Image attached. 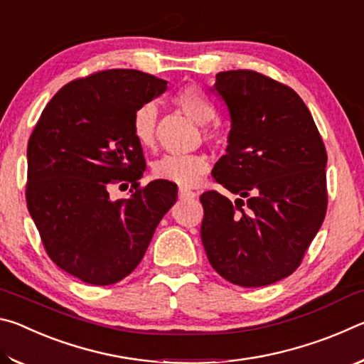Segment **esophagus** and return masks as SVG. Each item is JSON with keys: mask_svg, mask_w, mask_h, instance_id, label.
Instances as JSON below:
<instances>
[{"mask_svg": "<svg viewBox=\"0 0 364 364\" xmlns=\"http://www.w3.org/2000/svg\"><path fill=\"white\" fill-rule=\"evenodd\" d=\"M178 196H180V199H193V197H196V193L186 188H180L178 189Z\"/></svg>", "mask_w": 364, "mask_h": 364, "instance_id": "esophagus-1", "label": "esophagus"}]
</instances>
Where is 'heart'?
<instances>
[{
	"instance_id": "b5f03b06",
	"label": "heart",
	"mask_w": 364,
	"mask_h": 364,
	"mask_svg": "<svg viewBox=\"0 0 364 364\" xmlns=\"http://www.w3.org/2000/svg\"><path fill=\"white\" fill-rule=\"evenodd\" d=\"M173 104L183 110L189 119L200 123L205 138L217 136V130L208 122L217 117V107L204 91L194 85L183 86L175 93ZM157 109L154 104L146 102L134 110L132 119V133L136 143L149 149L156 144ZM210 168L207 157L200 154H168L159 159L152 165V175L159 180L175 183L178 186L191 188L200 183L202 178Z\"/></svg>"
}]
</instances>
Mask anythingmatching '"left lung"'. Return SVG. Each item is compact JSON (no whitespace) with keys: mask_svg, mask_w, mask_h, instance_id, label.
<instances>
[{"mask_svg":"<svg viewBox=\"0 0 364 364\" xmlns=\"http://www.w3.org/2000/svg\"><path fill=\"white\" fill-rule=\"evenodd\" d=\"M231 132L200 196V237L213 269L232 284L262 287L300 267L328 210V154L310 110L287 85L255 70L217 73ZM246 200L244 201L243 199Z\"/></svg>","mask_w":364,"mask_h":364,"instance_id":"1","label":"left lung"}]
</instances>
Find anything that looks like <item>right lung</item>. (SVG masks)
<instances>
[{"label": "right lung", "mask_w": 364, "mask_h": 364, "mask_svg": "<svg viewBox=\"0 0 364 364\" xmlns=\"http://www.w3.org/2000/svg\"><path fill=\"white\" fill-rule=\"evenodd\" d=\"M165 90L139 70L90 73L53 96L30 134L28 212L49 258L86 284L127 278L176 202L175 183L139 184L146 160L132 133L134 110ZM123 182L132 196L112 201L108 189Z\"/></svg>", "instance_id": "obj_1"}]
</instances>
